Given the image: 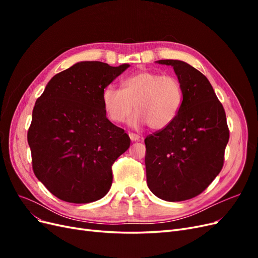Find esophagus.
Wrapping results in <instances>:
<instances>
[{"label": "esophagus", "mask_w": 258, "mask_h": 258, "mask_svg": "<svg viewBox=\"0 0 258 258\" xmlns=\"http://www.w3.org/2000/svg\"><path fill=\"white\" fill-rule=\"evenodd\" d=\"M129 137L131 139L132 142H137V141H140V139H141V137H140L139 135L137 134H132V132H129Z\"/></svg>", "instance_id": "obj_1"}]
</instances>
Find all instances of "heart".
Wrapping results in <instances>:
<instances>
[{
  "instance_id": "b5f03b06",
  "label": "heart",
  "mask_w": 258,
  "mask_h": 258,
  "mask_svg": "<svg viewBox=\"0 0 258 258\" xmlns=\"http://www.w3.org/2000/svg\"><path fill=\"white\" fill-rule=\"evenodd\" d=\"M183 86L175 76L158 72H137L122 82V89L107 85L102 90V103L112 121H126L134 107L130 124H148L154 130L165 129L172 123L182 110Z\"/></svg>"
}]
</instances>
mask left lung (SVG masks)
<instances>
[{
    "instance_id": "8db88e82",
    "label": "left lung",
    "mask_w": 258,
    "mask_h": 258,
    "mask_svg": "<svg viewBox=\"0 0 258 258\" xmlns=\"http://www.w3.org/2000/svg\"><path fill=\"white\" fill-rule=\"evenodd\" d=\"M173 67L184 90L182 110L165 129L144 140L148 188L166 201L198 196L224 165L229 140L225 110L207 77L179 60H159Z\"/></svg>"
}]
</instances>
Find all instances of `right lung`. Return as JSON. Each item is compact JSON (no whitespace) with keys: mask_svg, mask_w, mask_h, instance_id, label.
I'll return each mask as SVG.
<instances>
[{"mask_svg":"<svg viewBox=\"0 0 258 258\" xmlns=\"http://www.w3.org/2000/svg\"><path fill=\"white\" fill-rule=\"evenodd\" d=\"M127 68L77 62L54 75L36 100L28 131L32 167L57 198L89 204L110 190L112 166L130 138L106 118L102 90Z\"/></svg>","mask_w":258,"mask_h":258,"instance_id":"right-lung-1","label":"right lung"}]
</instances>
